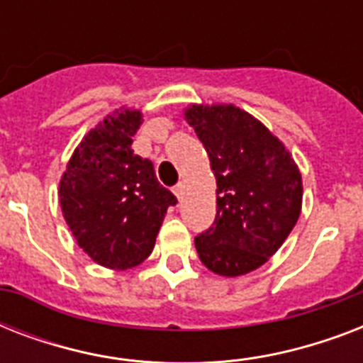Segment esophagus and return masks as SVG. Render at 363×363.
<instances>
[{"mask_svg":"<svg viewBox=\"0 0 363 363\" xmlns=\"http://www.w3.org/2000/svg\"><path fill=\"white\" fill-rule=\"evenodd\" d=\"M173 194H175L179 201H182V199H184V184H177V186L173 188Z\"/></svg>","mask_w":363,"mask_h":363,"instance_id":"34e87169","label":"esophagus"}]
</instances>
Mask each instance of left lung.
I'll list each match as a JSON object with an SVG mask.
<instances>
[{"mask_svg": "<svg viewBox=\"0 0 363 363\" xmlns=\"http://www.w3.org/2000/svg\"><path fill=\"white\" fill-rule=\"evenodd\" d=\"M182 113L216 179V218L196 238L199 259L216 275H247L296 226L303 203L301 171L286 145L241 107L190 104Z\"/></svg>", "mask_w": 363, "mask_h": 363, "instance_id": "obj_1", "label": "left lung"}]
</instances>
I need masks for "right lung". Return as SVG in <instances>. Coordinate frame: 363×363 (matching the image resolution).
<instances>
[{
	"label": "right lung",
	"instance_id": "obj_1",
	"mask_svg": "<svg viewBox=\"0 0 363 363\" xmlns=\"http://www.w3.org/2000/svg\"><path fill=\"white\" fill-rule=\"evenodd\" d=\"M143 113L118 107L82 137L60 179V207L77 245L107 269L124 271L150 256L177 198L152 162L131 150Z\"/></svg>",
	"mask_w": 363,
	"mask_h": 363
}]
</instances>
